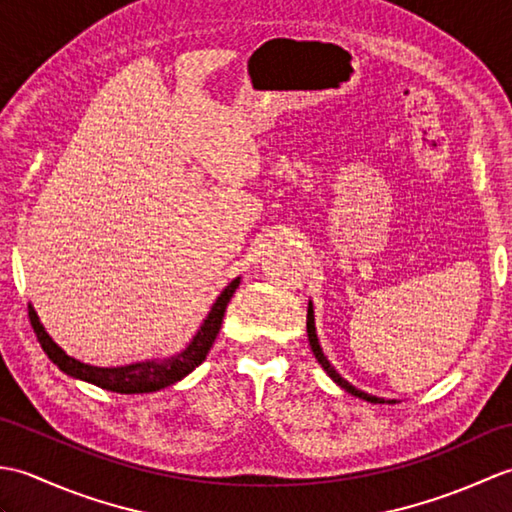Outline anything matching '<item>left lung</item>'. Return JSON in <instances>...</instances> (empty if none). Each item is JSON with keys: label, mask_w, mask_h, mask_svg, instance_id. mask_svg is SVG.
<instances>
[{"label": "left lung", "mask_w": 512, "mask_h": 512, "mask_svg": "<svg viewBox=\"0 0 512 512\" xmlns=\"http://www.w3.org/2000/svg\"><path fill=\"white\" fill-rule=\"evenodd\" d=\"M308 341H310V347H312V352H314V358H317L319 361V365L323 367V372L328 374L336 385L339 387H343L347 394H352V396H356V398H363V400H367V402H374V405H385V402H389V405H394L396 400H385V398H378V396H372V394H367V391H363V389H356L352 383H347V380L336 372L334 369V365L328 361V356L323 354V347H321V343H319V336H317V325H314V306H312V301H308Z\"/></svg>", "instance_id": "8db88e82"}]
</instances>
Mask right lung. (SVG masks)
Instances as JSON below:
<instances>
[{
	"label": "right lung",
	"mask_w": 512,
	"mask_h": 512,
	"mask_svg": "<svg viewBox=\"0 0 512 512\" xmlns=\"http://www.w3.org/2000/svg\"><path fill=\"white\" fill-rule=\"evenodd\" d=\"M239 281H242V277H235L231 284L217 295L209 314H206V319L202 321L198 332H195V336L184 350L167 358H147V361H136L116 367L90 365L70 356L61 345L54 343L48 330L43 328V323L39 321V314L32 308V303H28V314L43 352L48 354L50 361L57 365L63 374H68L76 380H85V383L107 391H116V394H151V391L176 385L178 380L189 376L195 367L202 365L206 354H209L213 347L215 336L220 334L226 306L235 295Z\"/></svg>",
	"instance_id": "right-lung-1"
}]
</instances>
